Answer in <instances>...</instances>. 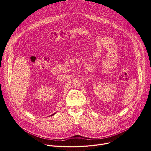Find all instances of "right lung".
Here are the masks:
<instances>
[{
  "label": "right lung",
  "mask_w": 151,
  "mask_h": 151,
  "mask_svg": "<svg viewBox=\"0 0 151 151\" xmlns=\"http://www.w3.org/2000/svg\"><path fill=\"white\" fill-rule=\"evenodd\" d=\"M55 114H56V112H55V113H54V114H52V115H51V116H52V115H55Z\"/></svg>",
  "instance_id": "right-lung-1"
}]
</instances>
